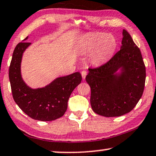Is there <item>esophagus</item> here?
I'll return each mask as SVG.
<instances>
[{"mask_svg":"<svg viewBox=\"0 0 156 156\" xmlns=\"http://www.w3.org/2000/svg\"><path fill=\"white\" fill-rule=\"evenodd\" d=\"M87 72L86 70H83L82 71H81V75H82V77L83 79L85 78L86 76H87Z\"/></svg>","mask_w":156,"mask_h":156,"instance_id":"1","label":"esophagus"}]
</instances>
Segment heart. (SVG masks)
<instances>
[{"mask_svg":"<svg viewBox=\"0 0 156 156\" xmlns=\"http://www.w3.org/2000/svg\"><path fill=\"white\" fill-rule=\"evenodd\" d=\"M85 44L88 50H92L90 59L96 64H101L109 59L117 47L114 36L102 33L88 34L85 38Z\"/></svg>","mask_w":156,"mask_h":156,"instance_id":"obj_1","label":"heart"}]
</instances>
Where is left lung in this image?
<instances>
[{
	"mask_svg": "<svg viewBox=\"0 0 156 156\" xmlns=\"http://www.w3.org/2000/svg\"><path fill=\"white\" fill-rule=\"evenodd\" d=\"M120 50L105 64L89 68L85 80L90 86L92 110L105 117H117L129 113L142 96L146 67L139 48L125 30ZM122 68L118 76L114 73Z\"/></svg>",
	"mask_w": 156,
	"mask_h": 156,
	"instance_id": "1",
	"label": "left lung"
}]
</instances>
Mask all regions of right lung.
Here are the masks:
<instances>
[{"label": "right lung", "mask_w": 156, "mask_h": 156, "mask_svg": "<svg viewBox=\"0 0 156 156\" xmlns=\"http://www.w3.org/2000/svg\"><path fill=\"white\" fill-rule=\"evenodd\" d=\"M30 44L21 42L14 50L9 68L12 97L19 107L30 118L51 121L64 115L70 95L80 83L82 76L79 72H76L58 78L43 88L33 90L29 87L21 76L20 64L23 52Z\"/></svg>", "instance_id": "1"}]
</instances>
